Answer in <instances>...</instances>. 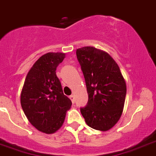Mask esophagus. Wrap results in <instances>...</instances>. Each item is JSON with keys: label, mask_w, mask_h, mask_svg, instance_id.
Masks as SVG:
<instances>
[{"label": "esophagus", "mask_w": 156, "mask_h": 156, "mask_svg": "<svg viewBox=\"0 0 156 156\" xmlns=\"http://www.w3.org/2000/svg\"><path fill=\"white\" fill-rule=\"evenodd\" d=\"M69 98H70V99L71 100V101H72V103H73V104H74V103H75V96H74L73 94H71V95L70 96Z\"/></svg>", "instance_id": "1"}]
</instances>
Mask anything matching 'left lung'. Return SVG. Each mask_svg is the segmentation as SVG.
Segmentation results:
<instances>
[{
    "label": "left lung",
    "mask_w": 156,
    "mask_h": 156,
    "mask_svg": "<svg viewBox=\"0 0 156 156\" xmlns=\"http://www.w3.org/2000/svg\"><path fill=\"white\" fill-rule=\"evenodd\" d=\"M76 55L85 77L88 101L81 113L89 127L107 131L122 114L126 84L119 65L107 52L94 47L77 49Z\"/></svg>",
    "instance_id": "obj_1"
}]
</instances>
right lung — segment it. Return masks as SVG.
Instances as JSON below:
<instances>
[{
	"instance_id": "1",
	"label": "right lung",
	"mask_w": 156,
	"mask_h": 156,
	"mask_svg": "<svg viewBox=\"0 0 156 156\" xmlns=\"http://www.w3.org/2000/svg\"><path fill=\"white\" fill-rule=\"evenodd\" d=\"M65 53L42 55L28 71L21 94L23 111L30 124L40 132L52 134L65 122L71 101L65 95L56 75Z\"/></svg>"
}]
</instances>
